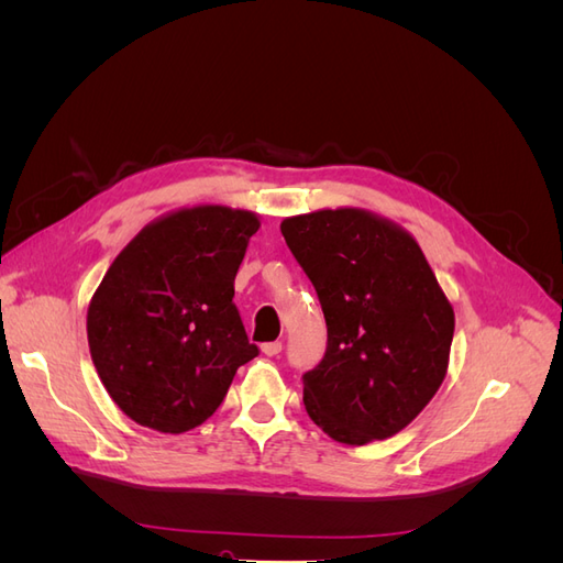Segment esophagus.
<instances>
[{"mask_svg": "<svg viewBox=\"0 0 563 563\" xmlns=\"http://www.w3.org/2000/svg\"><path fill=\"white\" fill-rule=\"evenodd\" d=\"M261 350H263L265 356H277L282 352V343H279V340H272V343H265Z\"/></svg>", "mask_w": 563, "mask_h": 563, "instance_id": "esophagus-1", "label": "esophagus"}]
</instances>
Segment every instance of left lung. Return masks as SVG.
<instances>
[{"label":"left lung","instance_id":"obj_1","mask_svg":"<svg viewBox=\"0 0 563 563\" xmlns=\"http://www.w3.org/2000/svg\"><path fill=\"white\" fill-rule=\"evenodd\" d=\"M310 277L329 345L302 401L333 441L364 446L411 424L449 371L455 314L416 236L366 209L282 220Z\"/></svg>","mask_w":563,"mask_h":563}]
</instances>
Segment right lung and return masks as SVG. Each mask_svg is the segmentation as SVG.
I'll use <instances>...</instances> for the list:
<instances>
[{"label": "right lung", "instance_id": "right-lung-1", "mask_svg": "<svg viewBox=\"0 0 563 563\" xmlns=\"http://www.w3.org/2000/svg\"><path fill=\"white\" fill-rule=\"evenodd\" d=\"M258 228L253 211L183 207L147 223L108 267L89 302V350L133 422L164 434L197 428L258 354L232 302Z\"/></svg>", "mask_w": 563, "mask_h": 563}]
</instances>
